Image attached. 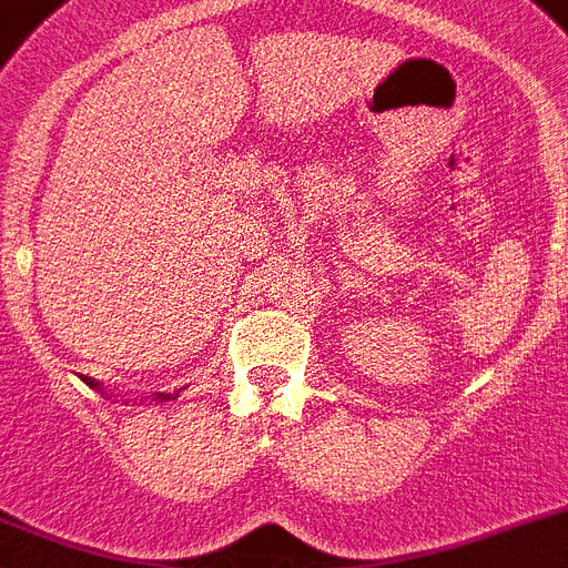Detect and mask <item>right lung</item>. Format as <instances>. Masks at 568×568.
Segmentation results:
<instances>
[{
  "instance_id": "obj_1",
  "label": "right lung",
  "mask_w": 568,
  "mask_h": 568,
  "mask_svg": "<svg viewBox=\"0 0 568 568\" xmlns=\"http://www.w3.org/2000/svg\"><path fill=\"white\" fill-rule=\"evenodd\" d=\"M83 383H87V386H92V388H101V386H98V383H95V379H92V377H83ZM158 397H160V399H169L171 394H158Z\"/></svg>"
}]
</instances>
